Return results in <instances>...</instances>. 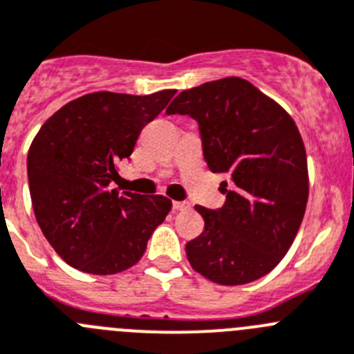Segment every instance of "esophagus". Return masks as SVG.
<instances>
[{
	"label": "esophagus",
	"instance_id": "34e87169",
	"mask_svg": "<svg viewBox=\"0 0 354 354\" xmlns=\"http://www.w3.org/2000/svg\"><path fill=\"white\" fill-rule=\"evenodd\" d=\"M173 209L174 212H187V209H190V205L189 203H185V201H174Z\"/></svg>",
	"mask_w": 354,
	"mask_h": 354
}]
</instances>
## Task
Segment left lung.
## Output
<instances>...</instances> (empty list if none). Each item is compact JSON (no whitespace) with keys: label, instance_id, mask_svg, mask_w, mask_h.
Returning a JSON list of instances; mask_svg holds the SVG:
<instances>
[{"label":"left lung","instance_id":"8db88e82","mask_svg":"<svg viewBox=\"0 0 354 354\" xmlns=\"http://www.w3.org/2000/svg\"><path fill=\"white\" fill-rule=\"evenodd\" d=\"M165 113L196 120L209 171L229 176L222 208L196 206L205 231L185 247L189 263L222 286L261 279L289 250L308 199L307 155L292 118L240 77L181 91Z\"/></svg>","mask_w":354,"mask_h":354}]
</instances>
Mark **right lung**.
<instances>
[{"label": "right lung", "mask_w": 354, "mask_h": 354, "mask_svg": "<svg viewBox=\"0 0 354 354\" xmlns=\"http://www.w3.org/2000/svg\"><path fill=\"white\" fill-rule=\"evenodd\" d=\"M174 93L84 95L38 130L28 153L31 203L44 236L70 266L93 275L130 268L171 212L167 197L120 192L109 185L141 130Z\"/></svg>", "instance_id": "add662e5"}]
</instances>
